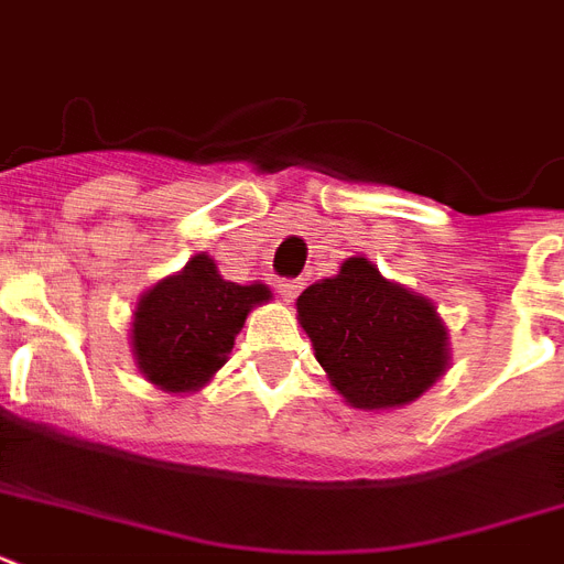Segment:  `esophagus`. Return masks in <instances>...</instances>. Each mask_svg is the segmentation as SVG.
<instances>
[{
  "mask_svg": "<svg viewBox=\"0 0 564 564\" xmlns=\"http://www.w3.org/2000/svg\"><path fill=\"white\" fill-rule=\"evenodd\" d=\"M301 290H304V283H301L299 278H283V281H278V292H281V299L286 301V304H292V301L299 299Z\"/></svg>",
  "mask_w": 564,
  "mask_h": 564,
  "instance_id": "esophagus-1",
  "label": "esophagus"
}]
</instances>
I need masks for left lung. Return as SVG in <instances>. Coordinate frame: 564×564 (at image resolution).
<instances>
[{
  "label": "left lung",
  "instance_id": "8db88e82",
  "mask_svg": "<svg viewBox=\"0 0 564 564\" xmlns=\"http://www.w3.org/2000/svg\"><path fill=\"white\" fill-rule=\"evenodd\" d=\"M318 366L354 410L406 406L451 369V334L433 301L348 257L295 301Z\"/></svg>",
  "mask_w": 564,
  "mask_h": 564
}]
</instances>
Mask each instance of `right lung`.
Returning <instances> with one entry per match:
<instances>
[{"mask_svg":"<svg viewBox=\"0 0 564 564\" xmlns=\"http://www.w3.org/2000/svg\"><path fill=\"white\" fill-rule=\"evenodd\" d=\"M272 290L225 281L210 254L189 257L181 272L145 290L131 316L137 369L170 394L198 392L228 362L248 313Z\"/></svg>","mask_w":564,"mask_h":564,"instance_id":"1","label":"right lung"}]
</instances>
